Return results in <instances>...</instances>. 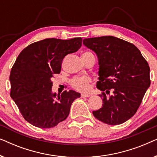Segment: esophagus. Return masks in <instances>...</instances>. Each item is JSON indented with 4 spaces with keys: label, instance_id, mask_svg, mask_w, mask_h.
<instances>
[{
    "label": "esophagus",
    "instance_id": "esophagus-1",
    "mask_svg": "<svg viewBox=\"0 0 157 157\" xmlns=\"http://www.w3.org/2000/svg\"><path fill=\"white\" fill-rule=\"evenodd\" d=\"M89 96H91V95H89V94H81V97L82 98H88Z\"/></svg>",
    "mask_w": 157,
    "mask_h": 157
}]
</instances>
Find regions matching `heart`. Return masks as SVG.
<instances>
[{"instance_id":"obj_1","label":"heart","mask_w":157,"mask_h":157,"mask_svg":"<svg viewBox=\"0 0 157 157\" xmlns=\"http://www.w3.org/2000/svg\"><path fill=\"white\" fill-rule=\"evenodd\" d=\"M89 52H86L84 53H88ZM92 79L90 76H76L73 78L70 81L71 86L76 91L81 92H87L91 89V83Z\"/></svg>"}]
</instances>
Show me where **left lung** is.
<instances>
[{
    "label": "left lung",
    "mask_w": 157,
    "mask_h": 157,
    "mask_svg": "<svg viewBox=\"0 0 157 157\" xmlns=\"http://www.w3.org/2000/svg\"><path fill=\"white\" fill-rule=\"evenodd\" d=\"M83 43L96 53L99 64L96 87L103 91L104 104L94 116L109 125L124 123L136 113L149 87V64L134 44L113 36L84 38Z\"/></svg>",
    "instance_id": "obj_1"
}]
</instances>
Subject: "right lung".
I'll list each match as a JSON object with an SVG mask.
<instances>
[{
    "label": "right lung",
    "instance_id": "right-lung-1",
    "mask_svg": "<svg viewBox=\"0 0 157 157\" xmlns=\"http://www.w3.org/2000/svg\"><path fill=\"white\" fill-rule=\"evenodd\" d=\"M82 38H46L30 44L17 58L10 74V95L21 115L32 125L54 127L68 117L74 101L80 94L69 90L52 94L51 78L60 74L68 53L81 48Z\"/></svg>",
    "mask_w": 157,
    "mask_h": 157
}]
</instances>
